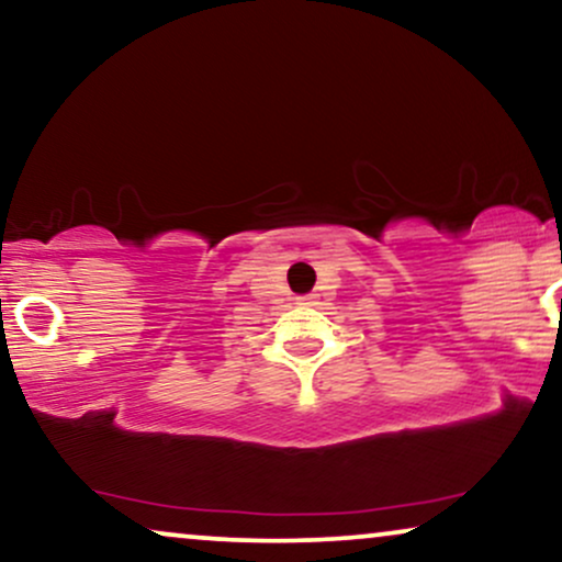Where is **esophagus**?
<instances>
[{
	"instance_id": "obj_1",
	"label": "esophagus",
	"mask_w": 562,
	"mask_h": 562,
	"mask_svg": "<svg viewBox=\"0 0 562 562\" xmlns=\"http://www.w3.org/2000/svg\"><path fill=\"white\" fill-rule=\"evenodd\" d=\"M301 301H305V303H313V295H303Z\"/></svg>"
}]
</instances>
